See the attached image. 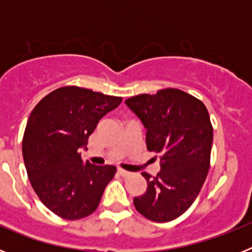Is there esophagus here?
Returning <instances> with one entry per match:
<instances>
[{"instance_id":"34e87169","label":"esophagus","mask_w":252,"mask_h":252,"mask_svg":"<svg viewBox=\"0 0 252 252\" xmlns=\"http://www.w3.org/2000/svg\"><path fill=\"white\" fill-rule=\"evenodd\" d=\"M119 174L122 175V177H128L131 173H130V171H126V170H124V169L119 168Z\"/></svg>"}]
</instances>
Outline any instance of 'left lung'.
Returning a JSON list of instances; mask_svg holds the SVG:
<instances>
[{"mask_svg":"<svg viewBox=\"0 0 252 252\" xmlns=\"http://www.w3.org/2000/svg\"><path fill=\"white\" fill-rule=\"evenodd\" d=\"M146 127V146L159 154L161 170L142 173L146 192L133 198L137 212L154 222H169L195 201L208 174L213 127L201 99L178 88L126 99ZM157 158V157H155Z\"/></svg>","mask_w":252,"mask_h":252,"instance_id":"1","label":"left lung"}]
</instances>
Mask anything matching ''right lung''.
I'll return each mask as SVG.
<instances>
[{
    "label": "right lung",
    "mask_w": 252,
    "mask_h": 252,
    "mask_svg": "<svg viewBox=\"0 0 252 252\" xmlns=\"http://www.w3.org/2000/svg\"><path fill=\"white\" fill-rule=\"evenodd\" d=\"M122 97L77 86L60 87L31 112L22 137V157L31 186L44 206L69 221L92 215L116 174L113 165L82 160L79 148Z\"/></svg>",
    "instance_id": "obj_1"
}]
</instances>
